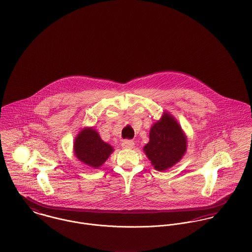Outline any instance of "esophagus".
<instances>
[{"instance_id":"34e87169","label":"esophagus","mask_w":252,"mask_h":252,"mask_svg":"<svg viewBox=\"0 0 252 252\" xmlns=\"http://www.w3.org/2000/svg\"><path fill=\"white\" fill-rule=\"evenodd\" d=\"M121 145H122V147H123V148L131 149V148H133V147H134L135 143H134L133 141H124Z\"/></svg>"}]
</instances>
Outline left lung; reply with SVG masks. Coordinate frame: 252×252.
<instances>
[{"instance_id":"8db88e82","label":"left lung","mask_w":252,"mask_h":252,"mask_svg":"<svg viewBox=\"0 0 252 252\" xmlns=\"http://www.w3.org/2000/svg\"><path fill=\"white\" fill-rule=\"evenodd\" d=\"M187 137L170 112L164 111L160 120L152 124L149 142L144 151L156 171L163 172L178 164L186 153Z\"/></svg>"}]
</instances>
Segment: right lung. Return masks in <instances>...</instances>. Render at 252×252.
Listing matches in <instances>:
<instances>
[{
  "instance_id": "right-lung-1",
  "label": "right lung",
  "mask_w": 252,
  "mask_h": 252,
  "mask_svg": "<svg viewBox=\"0 0 252 252\" xmlns=\"http://www.w3.org/2000/svg\"><path fill=\"white\" fill-rule=\"evenodd\" d=\"M113 151V147L105 143L93 127L81 129L73 142L74 156L94 169L101 167Z\"/></svg>"
}]
</instances>
